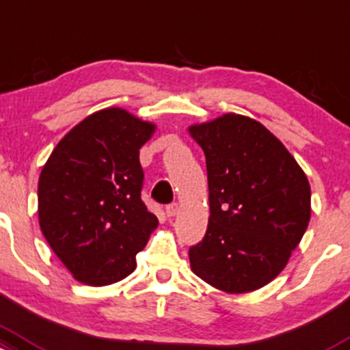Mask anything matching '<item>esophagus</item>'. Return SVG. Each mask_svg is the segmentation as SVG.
<instances>
[{
    "label": "esophagus",
    "instance_id": "1",
    "mask_svg": "<svg viewBox=\"0 0 350 350\" xmlns=\"http://www.w3.org/2000/svg\"><path fill=\"white\" fill-rule=\"evenodd\" d=\"M178 213H179V206L176 204V202H174V204H169V206L166 207L167 217H174Z\"/></svg>",
    "mask_w": 350,
    "mask_h": 350
}]
</instances>
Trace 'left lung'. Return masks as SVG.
Segmentation results:
<instances>
[{
	"mask_svg": "<svg viewBox=\"0 0 350 350\" xmlns=\"http://www.w3.org/2000/svg\"><path fill=\"white\" fill-rule=\"evenodd\" d=\"M206 156L209 222L189 249L198 278L228 294L278 278L310 219L306 172L266 126L228 113L187 128Z\"/></svg>",
	"mask_w": 350,
	"mask_h": 350,
	"instance_id": "1",
	"label": "left lung"
}]
</instances>
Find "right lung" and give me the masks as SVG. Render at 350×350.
Returning a JSON list of instances; mask_svg holds the SVG:
<instances>
[{
	"label": "right lung",
	"mask_w": 350,
	"mask_h": 350,
	"mask_svg": "<svg viewBox=\"0 0 350 350\" xmlns=\"http://www.w3.org/2000/svg\"><path fill=\"white\" fill-rule=\"evenodd\" d=\"M154 131V122L106 107L76 124L41 169V232L78 282L99 287L128 278L157 228L141 201L139 164Z\"/></svg>",
	"instance_id": "add662e5"
}]
</instances>
